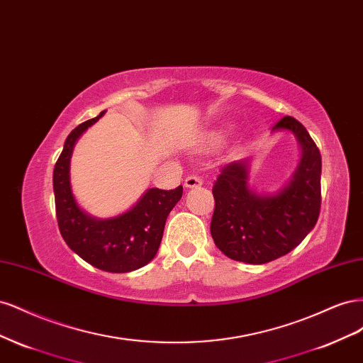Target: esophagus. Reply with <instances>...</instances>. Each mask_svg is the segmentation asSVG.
<instances>
[{
	"instance_id": "1",
	"label": "esophagus",
	"mask_w": 363,
	"mask_h": 363,
	"mask_svg": "<svg viewBox=\"0 0 363 363\" xmlns=\"http://www.w3.org/2000/svg\"><path fill=\"white\" fill-rule=\"evenodd\" d=\"M203 184V180L199 177V175H188L184 180V186L186 188H200V186Z\"/></svg>"
}]
</instances>
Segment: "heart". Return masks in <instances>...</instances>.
<instances>
[{"mask_svg":"<svg viewBox=\"0 0 363 363\" xmlns=\"http://www.w3.org/2000/svg\"><path fill=\"white\" fill-rule=\"evenodd\" d=\"M219 140H221V133H219V131H212V133L207 135L206 138V142L208 145H216Z\"/></svg>","mask_w":363,"mask_h":363,"instance_id":"obj_1","label":"heart"}]
</instances>
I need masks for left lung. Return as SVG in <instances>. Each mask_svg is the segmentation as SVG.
I'll return each instance as SVG.
<instances>
[{
    "instance_id": "8db88e82",
    "label": "left lung",
    "mask_w": 363,
    "mask_h": 363,
    "mask_svg": "<svg viewBox=\"0 0 363 363\" xmlns=\"http://www.w3.org/2000/svg\"><path fill=\"white\" fill-rule=\"evenodd\" d=\"M298 139L301 159L289 183L276 194L248 186V160L224 164L213 183L211 233L230 259L262 265L288 255L315 227L321 208V155L301 123L284 116L272 127Z\"/></svg>"
}]
</instances>
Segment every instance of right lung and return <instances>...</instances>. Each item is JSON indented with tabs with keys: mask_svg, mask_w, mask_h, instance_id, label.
<instances>
[{
	"mask_svg": "<svg viewBox=\"0 0 363 363\" xmlns=\"http://www.w3.org/2000/svg\"><path fill=\"white\" fill-rule=\"evenodd\" d=\"M103 115L84 121L65 140L52 172L57 224L65 242L92 267L107 272H130L155 259L164 223L182 199L183 186L171 191L151 188L130 211L115 218L98 219L83 212L71 191V155L77 139Z\"/></svg>",
	"mask_w": 363,
	"mask_h": 363,
	"instance_id": "right-lung-1",
	"label": "right lung"
}]
</instances>
